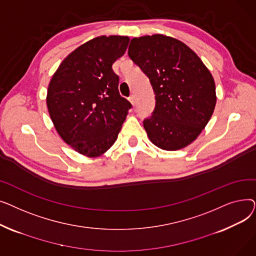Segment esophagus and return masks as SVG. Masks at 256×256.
<instances>
[{"label": "esophagus", "mask_w": 256, "mask_h": 256, "mask_svg": "<svg viewBox=\"0 0 256 256\" xmlns=\"http://www.w3.org/2000/svg\"><path fill=\"white\" fill-rule=\"evenodd\" d=\"M128 100L130 102V104H132V106L136 104V98H135V96H134V94H132V96L128 98Z\"/></svg>", "instance_id": "1"}]
</instances>
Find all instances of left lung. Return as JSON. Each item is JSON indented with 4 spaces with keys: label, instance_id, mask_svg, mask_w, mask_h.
Returning a JSON list of instances; mask_svg holds the SVG:
<instances>
[{
    "label": "left lung",
    "instance_id": "1",
    "mask_svg": "<svg viewBox=\"0 0 256 256\" xmlns=\"http://www.w3.org/2000/svg\"><path fill=\"white\" fill-rule=\"evenodd\" d=\"M128 54L150 78L156 94L154 113L143 121L150 140L170 152L191 144L216 106V86L208 67L180 40L163 34L132 38Z\"/></svg>",
    "mask_w": 256,
    "mask_h": 256
}]
</instances>
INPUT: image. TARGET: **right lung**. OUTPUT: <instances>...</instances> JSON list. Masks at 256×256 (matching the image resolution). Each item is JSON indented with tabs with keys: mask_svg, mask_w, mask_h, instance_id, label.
<instances>
[{
	"mask_svg": "<svg viewBox=\"0 0 256 256\" xmlns=\"http://www.w3.org/2000/svg\"><path fill=\"white\" fill-rule=\"evenodd\" d=\"M128 36H98L72 52L52 74L46 104L65 143L88 158L104 154L117 140L132 104L120 96L113 63Z\"/></svg>",
	"mask_w": 256,
	"mask_h": 256,
	"instance_id": "add662e5",
	"label": "right lung"
}]
</instances>
